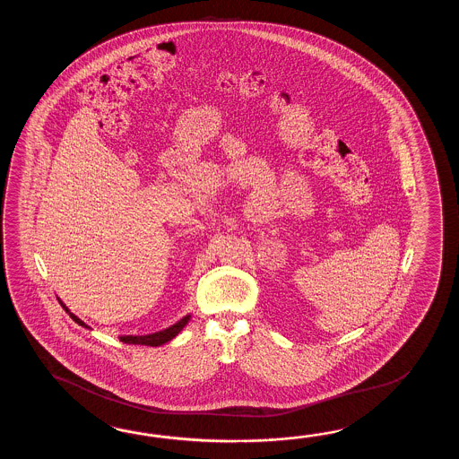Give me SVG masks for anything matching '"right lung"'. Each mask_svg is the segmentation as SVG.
Instances as JSON below:
<instances>
[{"label": "right lung", "instance_id": "obj_1", "mask_svg": "<svg viewBox=\"0 0 459 459\" xmlns=\"http://www.w3.org/2000/svg\"><path fill=\"white\" fill-rule=\"evenodd\" d=\"M60 302V300H59ZM60 305L64 307V310L69 313L70 318L74 320V322L78 323L80 326H83V328H90L88 325L82 322L78 316H75L74 313H70L69 308L64 305V303L60 302ZM190 320V315H186L184 316L180 322H177L176 325H172V326H169L166 330H162V332L152 333V334H146V336H131V334H127V336H119V340L123 342H126V344H144V346H160V344H164V342H170L172 338H176L178 333L182 332V328L186 326V323Z\"/></svg>", "mask_w": 459, "mask_h": 459}]
</instances>
